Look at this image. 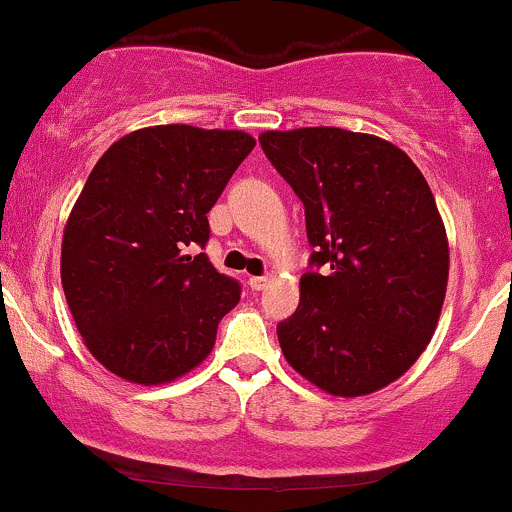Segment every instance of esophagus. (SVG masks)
I'll return each mask as SVG.
<instances>
[{"mask_svg": "<svg viewBox=\"0 0 512 512\" xmlns=\"http://www.w3.org/2000/svg\"><path fill=\"white\" fill-rule=\"evenodd\" d=\"M268 276H251L249 278V285H251V290H263L268 285Z\"/></svg>", "mask_w": 512, "mask_h": 512, "instance_id": "obj_1", "label": "esophagus"}]
</instances>
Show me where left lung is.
<instances>
[{"instance_id": "left-lung-1", "label": "left lung", "mask_w": 512, "mask_h": 512, "mask_svg": "<svg viewBox=\"0 0 512 512\" xmlns=\"http://www.w3.org/2000/svg\"><path fill=\"white\" fill-rule=\"evenodd\" d=\"M258 141L305 205L315 249L298 310L278 324L285 361L332 395L376 393L430 344L447 293L430 185L408 153L371 134L307 126Z\"/></svg>"}]
</instances>
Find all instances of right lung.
Returning <instances> with one entry per match:
<instances>
[{
	"instance_id": "add662e5",
	"label": "right lung",
	"mask_w": 512,
	"mask_h": 512,
	"mask_svg": "<svg viewBox=\"0 0 512 512\" xmlns=\"http://www.w3.org/2000/svg\"><path fill=\"white\" fill-rule=\"evenodd\" d=\"M254 146L244 131L148 126L92 168L65 224L60 280L85 346L114 376L170 383L212 351L241 288L197 246Z\"/></svg>"
}]
</instances>
